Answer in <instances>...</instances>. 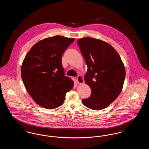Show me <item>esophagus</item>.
Instances as JSON below:
<instances>
[{
  "instance_id": "obj_1",
  "label": "esophagus",
  "mask_w": 149,
  "mask_h": 149,
  "mask_svg": "<svg viewBox=\"0 0 149 149\" xmlns=\"http://www.w3.org/2000/svg\"><path fill=\"white\" fill-rule=\"evenodd\" d=\"M77 81H78V84H83L84 83V79L82 78L81 75H78L77 77Z\"/></svg>"
}]
</instances>
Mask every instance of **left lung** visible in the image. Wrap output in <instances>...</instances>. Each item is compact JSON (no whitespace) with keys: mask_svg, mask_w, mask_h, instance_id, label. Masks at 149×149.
Returning a JSON list of instances; mask_svg holds the SVG:
<instances>
[{"mask_svg":"<svg viewBox=\"0 0 149 149\" xmlns=\"http://www.w3.org/2000/svg\"><path fill=\"white\" fill-rule=\"evenodd\" d=\"M80 50L88 67L85 83L92 89L85 106L101 110L109 106L120 94L126 71L118 52L109 43L100 40L84 37L78 40Z\"/></svg>","mask_w":149,"mask_h":149,"instance_id":"1","label":"left lung"}]
</instances>
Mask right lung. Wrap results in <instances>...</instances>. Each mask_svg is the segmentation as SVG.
<instances>
[{"label": "right lung", "instance_id": "obj_1", "mask_svg": "<svg viewBox=\"0 0 149 149\" xmlns=\"http://www.w3.org/2000/svg\"><path fill=\"white\" fill-rule=\"evenodd\" d=\"M74 38L55 36L35 44L24 57L21 77L36 103L48 109L61 106L74 82L64 75L61 58Z\"/></svg>", "mask_w": 149, "mask_h": 149}]
</instances>
